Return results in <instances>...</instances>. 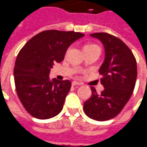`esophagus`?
<instances>
[{"mask_svg":"<svg viewBox=\"0 0 147 147\" xmlns=\"http://www.w3.org/2000/svg\"><path fill=\"white\" fill-rule=\"evenodd\" d=\"M72 85L73 86H81L80 82H76V81H74V82H72Z\"/></svg>","mask_w":147,"mask_h":147,"instance_id":"esophagus-1","label":"esophagus"}]
</instances>
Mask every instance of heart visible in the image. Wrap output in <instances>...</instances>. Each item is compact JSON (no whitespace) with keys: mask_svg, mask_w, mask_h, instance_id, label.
I'll list each match as a JSON object with an SVG mask.
<instances>
[{"mask_svg":"<svg viewBox=\"0 0 147 147\" xmlns=\"http://www.w3.org/2000/svg\"><path fill=\"white\" fill-rule=\"evenodd\" d=\"M96 46H99L98 44H86L85 47H84V49H87V48H93V47H96Z\"/></svg>","mask_w":147,"mask_h":147,"instance_id":"1","label":"heart"}]
</instances>
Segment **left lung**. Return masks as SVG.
I'll use <instances>...</instances> for the list:
<instances>
[{
  "mask_svg": "<svg viewBox=\"0 0 147 147\" xmlns=\"http://www.w3.org/2000/svg\"><path fill=\"white\" fill-rule=\"evenodd\" d=\"M90 36L99 39L105 49V60L99 70L104 90L98 94L91 86L92 94L84 103L83 110L90 118L104 121L117 117L130 99L138 74L137 62L121 39L104 32Z\"/></svg>",
  "mask_w": 147,
  "mask_h": 147,
  "instance_id": "8db88e82",
  "label": "left lung"
}]
</instances>
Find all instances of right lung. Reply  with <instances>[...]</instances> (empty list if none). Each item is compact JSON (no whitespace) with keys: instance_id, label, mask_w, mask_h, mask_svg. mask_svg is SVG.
<instances>
[{"instance_id":"right-lung-1","label":"right lung","mask_w":147,"mask_h":147,"mask_svg":"<svg viewBox=\"0 0 147 147\" xmlns=\"http://www.w3.org/2000/svg\"><path fill=\"white\" fill-rule=\"evenodd\" d=\"M84 34L74 31H42L22 47L14 69L17 94L25 109L40 120L54 117L61 112L71 87L69 80H49L54 63L64 60L67 48Z\"/></svg>"}]
</instances>
